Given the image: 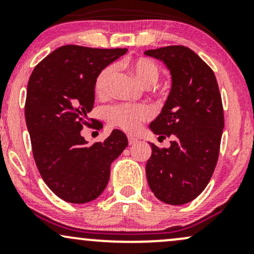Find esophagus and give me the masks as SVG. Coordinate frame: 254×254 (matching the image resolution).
Wrapping results in <instances>:
<instances>
[{
	"label": "esophagus",
	"mask_w": 254,
	"mask_h": 254,
	"mask_svg": "<svg viewBox=\"0 0 254 254\" xmlns=\"http://www.w3.org/2000/svg\"><path fill=\"white\" fill-rule=\"evenodd\" d=\"M127 141H129L130 145H132L137 142V138H136V137H133V136H127Z\"/></svg>",
	"instance_id": "34e87169"
}]
</instances>
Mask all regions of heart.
Returning a JSON list of instances; mask_svg holds the SVG:
<instances>
[{
  "label": "heart",
  "instance_id": "1",
  "mask_svg": "<svg viewBox=\"0 0 254 254\" xmlns=\"http://www.w3.org/2000/svg\"><path fill=\"white\" fill-rule=\"evenodd\" d=\"M127 66L144 87H151L156 83L160 76L157 64L149 58L139 57L127 62ZM116 74L113 65H107L101 69L94 81V89L99 97L109 94L111 82ZM151 117V111L145 105L118 104L106 110V118L113 127H118L127 132H133L141 127L143 122Z\"/></svg>",
  "mask_w": 254,
  "mask_h": 254
}]
</instances>
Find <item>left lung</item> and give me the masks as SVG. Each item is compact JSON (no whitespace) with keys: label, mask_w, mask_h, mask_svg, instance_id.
Segmentation results:
<instances>
[{"label":"left lung","mask_w":254,"mask_h":254,"mask_svg":"<svg viewBox=\"0 0 254 254\" xmlns=\"http://www.w3.org/2000/svg\"><path fill=\"white\" fill-rule=\"evenodd\" d=\"M144 54L162 61L172 75L170 95L149 127L161 138H173L170 148L150 143L147 180L157 199L182 205L202 193L216 167L222 99L214 71L191 49L172 45Z\"/></svg>","instance_id":"1"}]
</instances>
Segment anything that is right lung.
I'll list each match as a JSON object with an SVG mask.
<instances>
[{
    "label": "right lung",
    "mask_w": 254,
    "mask_h": 254,
    "mask_svg": "<svg viewBox=\"0 0 254 254\" xmlns=\"http://www.w3.org/2000/svg\"><path fill=\"white\" fill-rule=\"evenodd\" d=\"M127 51L61 46L37 64L28 80L25 118L34 161L49 189L65 202L100 196L111 164L127 147L121 130L92 145L81 136L83 127L94 123L87 115L94 105L95 77Z\"/></svg>",
    "instance_id": "1"
}]
</instances>
